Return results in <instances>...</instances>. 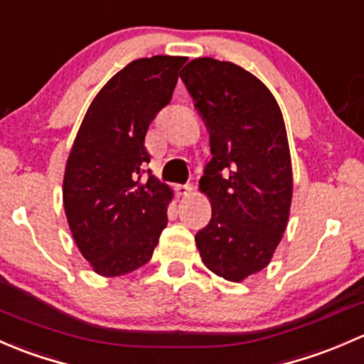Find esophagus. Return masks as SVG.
I'll use <instances>...</instances> for the list:
<instances>
[{
    "mask_svg": "<svg viewBox=\"0 0 364 364\" xmlns=\"http://www.w3.org/2000/svg\"><path fill=\"white\" fill-rule=\"evenodd\" d=\"M193 189H194V187L191 186V183H186V186H177V187H175V193H177V196L186 198V196H189L191 193H193Z\"/></svg>",
    "mask_w": 364,
    "mask_h": 364,
    "instance_id": "1",
    "label": "esophagus"
}]
</instances>
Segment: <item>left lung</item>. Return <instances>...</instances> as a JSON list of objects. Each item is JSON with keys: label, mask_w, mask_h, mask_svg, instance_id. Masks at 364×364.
<instances>
[{"label": "left lung", "mask_w": 364, "mask_h": 364, "mask_svg": "<svg viewBox=\"0 0 364 364\" xmlns=\"http://www.w3.org/2000/svg\"><path fill=\"white\" fill-rule=\"evenodd\" d=\"M210 134L200 191L212 219L196 233L210 272L242 282L272 261L289 220L293 168L279 103L242 66L193 59L181 73Z\"/></svg>", "instance_id": "obj_1"}]
</instances>
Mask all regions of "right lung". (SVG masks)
Listing matches in <instances>:
<instances>
[{
	"instance_id": "add662e5",
	"label": "right lung",
	"mask_w": 364,
	"mask_h": 364,
	"mask_svg": "<svg viewBox=\"0 0 364 364\" xmlns=\"http://www.w3.org/2000/svg\"><path fill=\"white\" fill-rule=\"evenodd\" d=\"M187 58L129 63L92 100L71 147L63 205L82 256L101 277L134 272L152 257L173 191L149 171L145 134L170 103Z\"/></svg>"
}]
</instances>
